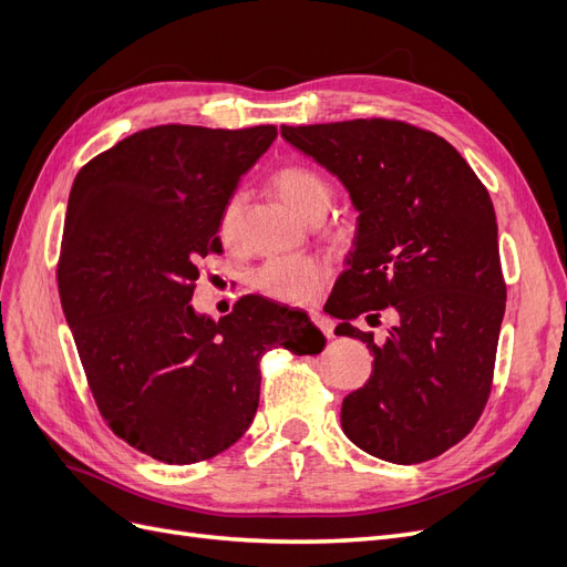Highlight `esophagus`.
<instances>
[{"mask_svg":"<svg viewBox=\"0 0 567 567\" xmlns=\"http://www.w3.org/2000/svg\"><path fill=\"white\" fill-rule=\"evenodd\" d=\"M310 320L312 322H316V327L324 333V337L327 339H333V322L329 320V318H324V316H320V312H312V316H310Z\"/></svg>","mask_w":567,"mask_h":567,"instance_id":"1","label":"esophagus"}]
</instances>
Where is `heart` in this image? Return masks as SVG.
I'll use <instances>...</instances> for the list:
<instances>
[{"label": "heart", "mask_w": 567, "mask_h": 567, "mask_svg": "<svg viewBox=\"0 0 567 567\" xmlns=\"http://www.w3.org/2000/svg\"><path fill=\"white\" fill-rule=\"evenodd\" d=\"M270 186L303 219H308L316 209L327 207L331 200L329 182L316 167L306 163H287L278 167L270 177ZM243 205V194H234L228 196L219 213V238L228 247H234L240 240ZM327 272V264L318 257H280L259 266L251 282L270 299L285 303H308L324 285Z\"/></svg>", "instance_id": "heart-1"}]
</instances>
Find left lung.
Instances as JSON below:
<instances>
[{"instance_id": "obj_1", "label": "left lung", "mask_w": 567, "mask_h": 567, "mask_svg": "<svg viewBox=\"0 0 567 567\" xmlns=\"http://www.w3.org/2000/svg\"><path fill=\"white\" fill-rule=\"evenodd\" d=\"M282 137L337 175L360 209L358 238L329 303L339 337L373 352L341 425L396 465L425 463L472 432L495 369L507 285L486 186L453 144L394 118L282 125ZM392 305L383 347L349 324Z\"/></svg>"}]
</instances>
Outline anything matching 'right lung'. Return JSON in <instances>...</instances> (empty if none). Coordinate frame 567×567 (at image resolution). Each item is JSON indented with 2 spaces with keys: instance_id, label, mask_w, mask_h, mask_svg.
I'll list each match as a JSON object with an SVG mask.
<instances>
[{
  "instance_id": "add662e5",
  "label": "right lung",
  "mask_w": 567,
  "mask_h": 567,
  "mask_svg": "<svg viewBox=\"0 0 567 567\" xmlns=\"http://www.w3.org/2000/svg\"><path fill=\"white\" fill-rule=\"evenodd\" d=\"M276 137V125H154L72 184L60 303L104 423L161 463L194 465L238 442L266 350L324 348L306 312L264 297H243L219 322L188 303L200 259L221 251L224 203Z\"/></svg>"
}]
</instances>
